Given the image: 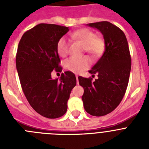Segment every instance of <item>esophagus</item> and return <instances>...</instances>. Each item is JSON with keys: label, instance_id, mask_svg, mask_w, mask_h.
Instances as JSON below:
<instances>
[{"label": "esophagus", "instance_id": "obj_1", "mask_svg": "<svg viewBox=\"0 0 149 149\" xmlns=\"http://www.w3.org/2000/svg\"><path fill=\"white\" fill-rule=\"evenodd\" d=\"M76 79H77V84H78V75H76Z\"/></svg>", "mask_w": 149, "mask_h": 149}]
</instances>
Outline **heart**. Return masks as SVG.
Listing matches in <instances>:
<instances>
[{"mask_svg":"<svg viewBox=\"0 0 149 149\" xmlns=\"http://www.w3.org/2000/svg\"><path fill=\"white\" fill-rule=\"evenodd\" d=\"M73 39L84 44V50L93 56H98L103 53L105 48L104 39L95 35L94 33L87 28L76 30L71 34ZM69 42L66 37L63 36L59 39L56 45V50L59 55L65 56L68 54ZM90 60L86 56H71L64 62V67L74 73H80L89 65Z\"/></svg>","mask_w":149,"mask_h":149,"instance_id":"heart-1","label":"heart"}]
</instances>
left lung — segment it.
I'll use <instances>...</instances> for the list:
<instances>
[{"instance_id":"8db88e82","label":"left lung","mask_w":149,"mask_h":149,"mask_svg":"<svg viewBox=\"0 0 149 149\" xmlns=\"http://www.w3.org/2000/svg\"><path fill=\"white\" fill-rule=\"evenodd\" d=\"M103 34L105 51L89 73L91 77L79 76V84L84 89L82 100L84 109L94 116H102L113 111L125 94L130 77L131 58L124 32L109 22L88 24Z\"/></svg>"}]
</instances>
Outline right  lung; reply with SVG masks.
Here are the masks:
<instances>
[{"instance_id":"1","label":"right lung","mask_w":149,"mask_h":149,"mask_svg":"<svg viewBox=\"0 0 149 149\" xmlns=\"http://www.w3.org/2000/svg\"><path fill=\"white\" fill-rule=\"evenodd\" d=\"M68 30L39 24L26 31L18 43L15 63L23 93L33 109L48 119L66 113L70 93L77 84L70 71L62 73L60 79L51 78L52 71H62L56 45Z\"/></svg>"}]
</instances>
